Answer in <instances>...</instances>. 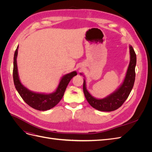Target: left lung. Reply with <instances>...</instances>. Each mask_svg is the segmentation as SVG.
<instances>
[{
	"mask_svg": "<svg viewBox=\"0 0 152 152\" xmlns=\"http://www.w3.org/2000/svg\"><path fill=\"white\" fill-rule=\"evenodd\" d=\"M129 53L130 62L124 82L115 91L106 98L97 99L93 97L87 90L86 80L84 79L83 91L87 101L91 107L99 111L112 112L120 108L127 99L134 86L136 77V55L131 45H129Z\"/></svg>",
	"mask_w": 152,
	"mask_h": 152,
	"instance_id": "8db88e82",
	"label": "left lung"
}]
</instances>
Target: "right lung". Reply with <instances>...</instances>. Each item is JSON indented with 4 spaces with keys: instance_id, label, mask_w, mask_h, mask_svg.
<instances>
[{
    "instance_id": "add662e5",
    "label": "right lung",
    "mask_w": 152,
    "mask_h": 152,
    "mask_svg": "<svg viewBox=\"0 0 152 152\" xmlns=\"http://www.w3.org/2000/svg\"><path fill=\"white\" fill-rule=\"evenodd\" d=\"M18 46L15 50L13 62V80L15 87L25 102L33 108L45 111L55 107L62 99L66 87L72 78L77 75V72L74 71L64 75L59 82L56 90L50 94L37 93L31 91L23 85L20 80L18 72L17 61Z\"/></svg>"
}]
</instances>
